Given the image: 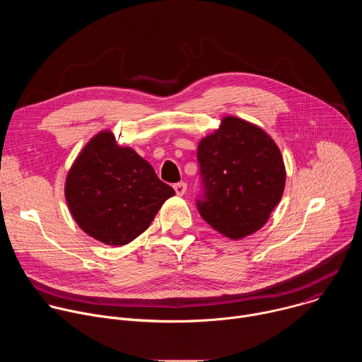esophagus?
Returning <instances> with one entry per match:
<instances>
[{
    "instance_id": "1",
    "label": "esophagus",
    "mask_w": 362,
    "mask_h": 362,
    "mask_svg": "<svg viewBox=\"0 0 362 362\" xmlns=\"http://www.w3.org/2000/svg\"><path fill=\"white\" fill-rule=\"evenodd\" d=\"M173 187H175V192H176L177 196H183L186 193V190H187V185L185 182H179Z\"/></svg>"
}]
</instances>
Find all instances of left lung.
<instances>
[{"label": "left lung", "instance_id": "8db88e82", "mask_svg": "<svg viewBox=\"0 0 362 362\" xmlns=\"http://www.w3.org/2000/svg\"><path fill=\"white\" fill-rule=\"evenodd\" d=\"M197 162L200 216L230 239L259 230L279 203L285 165L276 143L242 119L223 117L221 127L200 140Z\"/></svg>", "mask_w": 362, "mask_h": 362}]
</instances>
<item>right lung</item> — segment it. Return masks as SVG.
<instances>
[{
    "mask_svg": "<svg viewBox=\"0 0 362 362\" xmlns=\"http://www.w3.org/2000/svg\"><path fill=\"white\" fill-rule=\"evenodd\" d=\"M64 193L87 235L122 246L150 226L175 190L133 148L119 146L112 132H100L73 163Z\"/></svg>",
    "mask_w": 362,
    "mask_h": 362,
    "instance_id": "obj_1",
    "label": "right lung"
}]
</instances>
